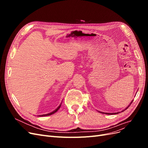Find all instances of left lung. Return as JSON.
<instances>
[{
	"label": "left lung",
	"instance_id": "left-lung-1",
	"mask_svg": "<svg viewBox=\"0 0 148 148\" xmlns=\"http://www.w3.org/2000/svg\"><path fill=\"white\" fill-rule=\"evenodd\" d=\"M132 102H133V101H132ZM132 102H131V104H132ZM130 106V105H129V106H128V107H127V108H126V109H125V110H123V111L125 110H126V109H127V108H128V107H129ZM123 111H122V112H123ZM101 113H103V114H108V115H112V114H118L119 112H117V113H104V112H101Z\"/></svg>",
	"mask_w": 148,
	"mask_h": 148
}]
</instances>
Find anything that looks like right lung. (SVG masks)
I'll use <instances>...</instances> for the list:
<instances>
[{"instance_id": "add662e5", "label": "right lung", "mask_w": 148, "mask_h": 148, "mask_svg": "<svg viewBox=\"0 0 148 148\" xmlns=\"http://www.w3.org/2000/svg\"><path fill=\"white\" fill-rule=\"evenodd\" d=\"M60 106H61V104H60V105L59 107H58L57 108V109H56L55 110H53V112H51V113L47 114H44V115H39V116H41V117H42H42H43V116H48V115H52V114H54V113H56V112H57L58 110H59V109H60Z\"/></svg>"}]
</instances>
